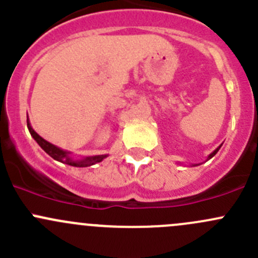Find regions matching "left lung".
I'll list each match as a JSON object with an SVG mask.
<instances>
[{
    "label": "left lung",
    "instance_id": "8db88e82",
    "mask_svg": "<svg viewBox=\"0 0 258 258\" xmlns=\"http://www.w3.org/2000/svg\"><path fill=\"white\" fill-rule=\"evenodd\" d=\"M221 146H222V145H220V146H218V147H217V148H216V150H215V151H213V152H212V153H210V155H209V157H207V161H209V160H210V158H212V157H213V156H215V155H216V153H217V152H218V150H220V148H221ZM192 166H197V165H192Z\"/></svg>",
    "mask_w": 258,
    "mask_h": 258
}]
</instances>
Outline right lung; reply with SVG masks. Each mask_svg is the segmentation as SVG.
<instances>
[{"instance_id":"1","label":"right lung","mask_w":258,"mask_h":258,"mask_svg":"<svg viewBox=\"0 0 258 258\" xmlns=\"http://www.w3.org/2000/svg\"><path fill=\"white\" fill-rule=\"evenodd\" d=\"M27 127L31 136H32L33 139H35V141L40 145V147L42 148L47 155L51 156L53 160L64 163V165L74 166V167H88V166H92V165H96V163L101 162L103 158H106L108 156V155H97V156H87V157H82V158H75L74 155H72V152L62 150V148L57 147V146L52 145L51 142L46 141L45 139H42V137H41L40 135L32 128L28 117H27Z\"/></svg>"}]
</instances>
